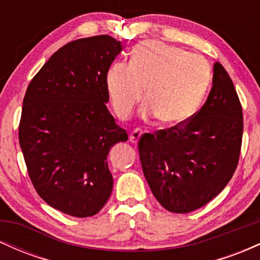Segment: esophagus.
<instances>
[{"instance_id": "obj_1", "label": "esophagus", "mask_w": 260, "mask_h": 260, "mask_svg": "<svg viewBox=\"0 0 260 260\" xmlns=\"http://www.w3.org/2000/svg\"><path fill=\"white\" fill-rule=\"evenodd\" d=\"M142 133H143L142 129H139V128H136V129H133L129 134V142L132 143V144H137L139 138L142 137Z\"/></svg>"}]
</instances>
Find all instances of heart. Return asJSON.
<instances>
[{"label": "heart", "instance_id": "obj_1", "mask_svg": "<svg viewBox=\"0 0 260 260\" xmlns=\"http://www.w3.org/2000/svg\"><path fill=\"white\" fill-rule=\"evenodd\" d=\"M211 72L202 56L159 41L139 44L129 64H112L106 74V89L113 111L124 120L144 96V116L156 115L165 126L189 120L204 98Z\"/></svg>", "mask_w": 260, "mask_h": 260}]
</instances>
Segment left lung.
<instances>
[{
  "mask_svg": "<svg viewBox=\"0 0 260 260\" xmlns=\"http://www.w3.org/2000/svg\"><path fill=\"white\" fill-rule=\"evenodd\" d=\"M213 86L203 107L189 120L138 143L145 178L157 202L171 213H189L219 194L240 157L242 106L221 63L213 67Z\"/></svg>",
  "mask_w": 260,
  "mask_h": 260,
  "instance_id": "8db88e82",
  "label": "left lung"
}]
</instances>
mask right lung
Returning a JSON list of instances; mask_svg holds the SVG:
<instances>
[{
	"label": "right lung",
	"instance_id": "obj_1",
	"mask_svg": "<svg viewBox=\"0 0 260 260\" xmlns=\"http://www.w3.org/2000/svg\"><path fill=\"white\" fill-rule=\"evenodd\" d=\"M122 50L109 35L71 41L26 89L19 144L29 177L38 194L67 215H95L112 192L107 155L128 136L106 107V74Z\"/></svg>",
	"mask_w": 260,
	"mask_h": 260
}]
</instances>
